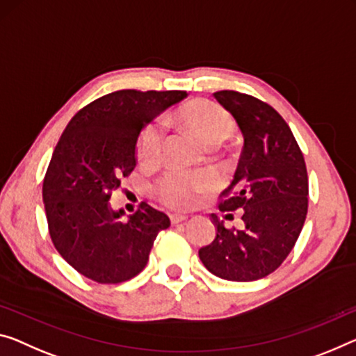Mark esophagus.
Returning <instances> with one entry per match:
<instances>
[{"mask_svg": "<svg viewBox=\"0 0 356 356\" xmlns=\"http://www.w3.org/2000/svg\"><path fill=\"white\" fill-rule=\"evenodd\" d=\"M186 220H188V216H186V215H178V213H172V215H170V221H172V224L183 222V221H186Z\"/></svg>", "mask_w": 356, "mask_h": 356, "instance_id": "esophagus-1", "label": "esophagus"}]
</instances>
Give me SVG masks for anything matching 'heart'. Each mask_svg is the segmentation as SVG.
I'll return each mask as SVG.
<instances>
[{"label": "heart", "mask_w": 356, "mask_h": 356, "mask_svg": "<svg viewBox=\"0 0 356 356\" xmlns=\"http://www.w3.org/2000/svg\"><path fill=\"white\" fill-rule=\"evenodd\" d=\"M181 122L191 130L197 140L207 147H216L226 141L234 132V122L224 109L213 102L200 100L189 103L179 113ZM163 141V124L154 121L147 124L136 143V161L151 163L159 159ZM211 177L205 173L186 175L172 172L156 186V194L163 204L181 209L193 200L199 191L211 186Z\"/></svg>", "instance_id": "b5f03b06"}]
</instances>
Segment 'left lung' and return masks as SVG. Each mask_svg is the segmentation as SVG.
<instances>
[{
  "instance_id": "obj_1",
  "label": "left lung",
  "mask_w": 356,
  "mask_h": 356,
  "mask_svg": "<svg viewBox=\"0 0 356 356\" xmlns=\"http://www.w3.org/2000/svg\"><path fill=\"white\" fill-rule=\"evenodd\" d=\"M243 135L237 170L224 189L220 210L238 211L242 224L226 227L216 215V237L199 250L213 275L253 282L280 267L302 231L309 178L302 151L280 114L258 98L235 90L215 92Z\"/></svg>"
}]
</instances>
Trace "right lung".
I'll use <instances>...</instances> for the list:
<instances>
[{"label":"right lung","instance_id":"obj_1","mask_svg":"<svg viewBox=\"0 0 356 356\" xmlns=\"http://www.w3.org/2000/svg\"><path fill=\"white\" fill-rule=\"evenodd\" d=\"M183 90L125 89L79 109L49 162L42 202L60 256L97 283L127 282L145 269L152 243L170 226L165 213L141 204L127 221L109 207L113 191L136 165L140 132Z\"/></svg>","mask_w":356,"mask_h":356}]
</instances>
